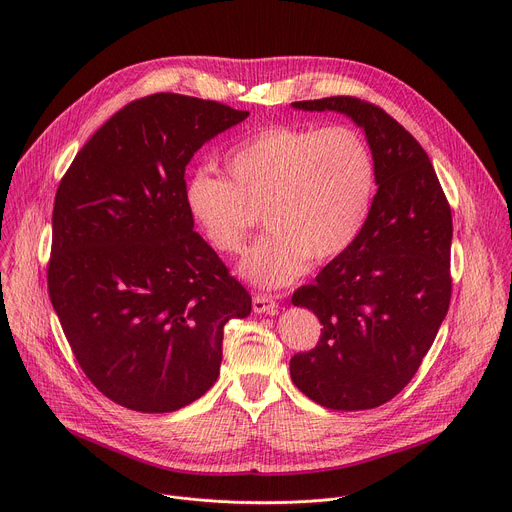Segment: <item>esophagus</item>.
<instances>
[{
  "label": "esophagus",
  "mask_w": 512,
  "mask_h": 512,
  "mask_svg": "<svg viewBox=\"0 0 512 512\" xmlns=\"http://www.w3.org/2000/svg\"><path fill=\"white\" fill-rule=\"evenodd\" d=\"M253 310H255L257 314H263V312L273 314V312L277 310V302H275L273 296H269V294H255V296H253Z\"/></svg>",
  "instance_id": "34e87169"
}]
</instances>
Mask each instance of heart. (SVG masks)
<instances>
[{"label":"heart","mask_w":512,"mask_h":512,"mask_svg":"<svg viewBox=\"0 0 512 512\" xmlns=\"http://www.w3.org/2000/svg\"><path fill=\"white\" fill-rule=\"evenodd\" d=\"M228 179L200 171L185 204L216 251L239 253L263 208L269 232L241 273L263 288L286 286L316 263L339 259L363 230L376 192V161L351 126H265L232 149Z\"/></svg>","instance_id":"1"}]
</instances>
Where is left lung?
I'll return each instance as SVG.
<instances>
[{
	"label": "left lung",
	"instance_id": "8db88e82",
	"mask_svg": "<svg viewBox=\"0 0 512 512\" xmlns=\"http://www.w3.org/2000/svg\"><path fill=\"white\" fill-rule=\"evenodd\" d=\"M292 106L361 126L378 183L349 251L292 296L322 324L316 347L290 359L292 382L320 406L376 408L412 380L447 314L451 208L425 149L380 106L353 96Z\"/></svg>",
	"mask_w": 512,
	"mask_h": 512
}]
</instances>
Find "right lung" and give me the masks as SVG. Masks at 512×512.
Wrapping results in <instances>:
<instances>
[{
    "label": "right lung",
    "instance_id": "add662e5",
    "mask_svg": "<svg viewBox=\"0 0 512 512\" xmlns=\"http://www.w3.org/2000/svg\"><path fill=\"white\" fill-rule=\"evenodd\" d=\"M247 116L181 94L134 100L59 183L49 296L83 374L124 408L171 412L206 394L224 324L251 312L185 204L194 153Z\"/></svg>",
    "mask_w": 512,
    "mask_h": 512
}]
</instances>
